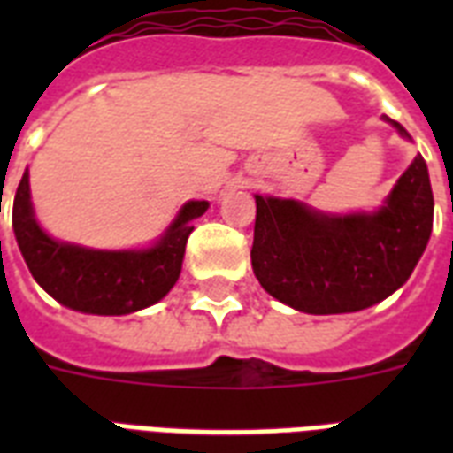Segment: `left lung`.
I'll return each instance as SVG.
<instances>
[{
  "instance_id": "1",
  "label": "left lung",
  "mask_w": 453,
  "mask_h": 453,
  "mask_svg": "<svg viewBox=\"0 0 453 453\" xmlns=\"http://www.w3.org/2000/svg\"><path fill=\"white\" fill-rule=\"evenodd\" d=\"M386 122L409 138L404 127ZM433 209L421 155L373 213L331 216L296 199L256 195L254 275L270 296L301 312H357L390 296L414 273L433 233Z\"/></svg>"
}]
</instances>
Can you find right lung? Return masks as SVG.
<instances>
[{"mask_svg":"<svg viewBox=\"0 0 453 453\" xmlns=\"http://www.w3.org/2000/svg\"><path fill=\"white\" fill-rule=\"evenodd\" d=\"M209 202H188L155 247L143 251H98L49 237L35 220L30 176L20 178L13 199V233L32 277L67 308L88 315H129L162 301L183 265L192 220Z\"/></svg>","mask_w":453,"mask_h":453,"instance_id":"1","label":"right lung"}]
</instances>
